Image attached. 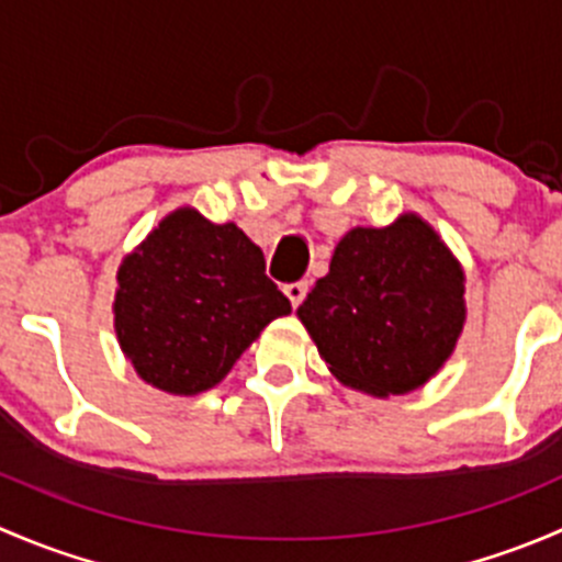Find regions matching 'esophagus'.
Listing matches in <instances>:
<instances>
[{"instance_id": "obj_1", "label": "esophagus", "mask_w": 562, "mask_h": 562, "mask_svg": "<svg viewBox=\"0 0 562 562\" xmlns=\"http://www.w3.org/2000/svg\"><path fill=\"white\" fill-rule=\"evenodd\" d=\"M285 296L293 307H299V304L304 302V296H307V282H288Z\"/></svg>"}]
</instances>
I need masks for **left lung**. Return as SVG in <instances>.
<instances>
[{
  "label": "left lung",
  "instance_id": "1",
  "mask_svg": "<svg viewBox=\"0 0 562 562\" xmlns=\"http://www.w3.org/2000/svg\"><path fill=\"white\" fill-rule=\"evenodd\" d=\"M464 274L416 214L339 239L299 321L345 386L407 394L446 364L464 326Z\"/></svg>",
  "mask_w": 562,
  "mask_h": 562
}]
</instances>
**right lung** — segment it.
<instances>
[{
    "instance_id": "add662e5",
    "label": "right lung",
    "mask_w": 562,
    "mask_h": 562,
    "mask_svg": "<svg viewBox=\"0 0 562 562\" xmlns=\"http://www.w3.org/2000/svg\"><path fill=\"white\" fill-rule=\"evenodd\" d=\"M113 328L149 386L192 396L217 386L291 302L266 277L258 245L195 209L168 214L122 260Z\"/></svg>"
}]
</instances>
